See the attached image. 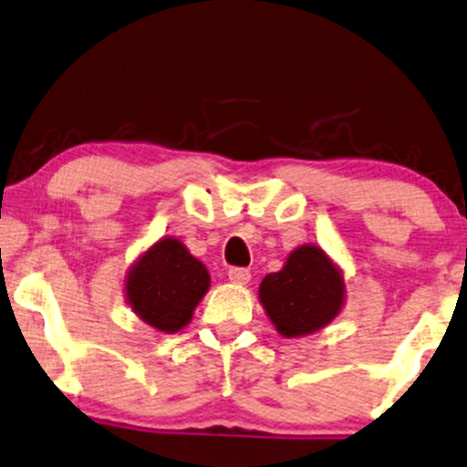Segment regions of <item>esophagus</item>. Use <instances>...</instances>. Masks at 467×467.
<instances>
[{
  "mask_svg": "<svg viewBox=\"0 0 467 467\" xmlns=\"http://www.w3.org/2000/svg\"><path fill=\"white\" fill-rule=\"evenodd\" d=\"M229 279L234 281V284H240V285H244V284H249L251 281V273L246 268H238V266H234V268H229Z\"/></svg>",
  "mask_w": 467,
  "mask_h": 467,
  "instance_id": "esophagus-1",
  "label": "esophagus"
}]
</instances>
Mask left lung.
<instances>
[{"instance_id": "left-lung-1", "label": "left lung", "mask_w": 467, "mask_h": 467, "mask_svg": "<svg viewBox=\"0 0 467 467\" xmlns=\"http://www.w3.org/2000/svg\"><path fill=\"white\" fill-rule=\"evenodd\" d=\"M344 298L339 270L318 246H301L287 257L279 273H270L260 285V301L285 337L322 329L336 318Z\"/></svg>"}]
</instances>
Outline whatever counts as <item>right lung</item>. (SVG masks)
<instances>
[{
	"label": "right lung",
	"mask_w": 467,
	"mask_h": 467,
	"mask_svg": "<svg viewBox=\"0 0 467 467\" xmlns=\"http://www.w3.org/2000/svg\"><path fill=\"white\" fill-rule=\"evenodd\" d=\"M210 287V275L180 240L153 244L128 277V301L147 325L180 331Z\"/></svg>",
	"instance_id": "1"
}]
</instances>
